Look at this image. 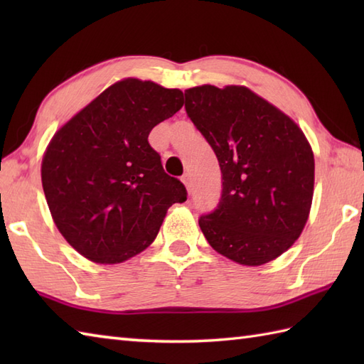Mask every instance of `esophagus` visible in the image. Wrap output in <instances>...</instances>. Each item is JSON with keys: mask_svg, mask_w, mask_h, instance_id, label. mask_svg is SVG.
I'll return each instance as SVG.
<instances>
[{"mask_svg": "<svg viewBox=\"0 0 364 364\" xmlns=\"http://www.w3.org/2000/svg\"><path fill=\"white\" fill-rule=\"evenodd\" d=\"M181 181L184 183V186H186L188 191L191 192V189H192V178H191V175H189V173H184V175L181 176Z\"/></svg>", "mask_w": 364, "mask_h": 364, "instance_id": "esophagus-1", "label": "esophagus"}]
</instances>
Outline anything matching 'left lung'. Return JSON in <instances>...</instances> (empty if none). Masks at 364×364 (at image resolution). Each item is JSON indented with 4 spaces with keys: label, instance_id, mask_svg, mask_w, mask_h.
<instances>
[{
    "label": "left lung",
    "instance_id": "obj_1",
    "mask_svg": "<svg viewBox=\"0 0 364 364\" xmlns=\"http://www.w3.org/2000/svg\"><path fill=\"white\" fill-rule=\"evenodd\" d=\"M188 117L211 145L222 196L198 225L215 252L244 266L280 257L310 214L314 156L288 115L244 86L184 90Z\"/></svg>",
    "mask_w": 364,
    "mask_h": 364
}]
</instances>
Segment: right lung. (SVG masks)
Instances as JSON below:
<instances>
[{"label": "right lung", "instance_id": "obj_1", "mask_svg": "<svg viewBox=\"0 0 364 364\" xmlns=\"http://www.w3.org/2000/svg\"><path fill=\"white\" fill-rule=\"evenodd\" d=\"M183 106L180 89L127 78L68 120L46 146L42 186L60 235L94 262L117 264L149 247L184 184L164 172L150 131Z\"/></svg>", "mask_w": 364, "mask_h": 364}]
</instances>
